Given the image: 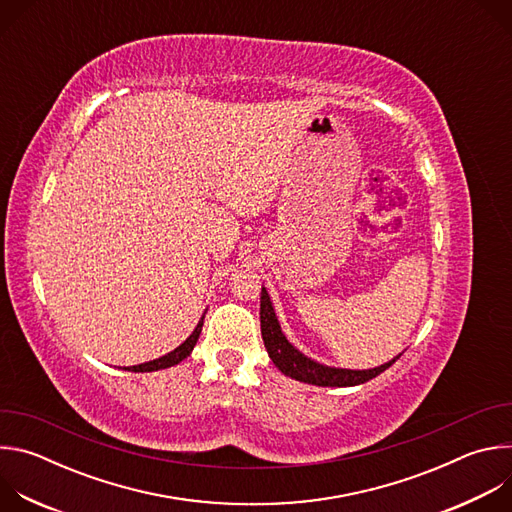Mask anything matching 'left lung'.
Wrapping results in <instances>:
<instances>
[{
	"label": "left lung",
	"mask_w": 512,
	"mask_h": 512,
	"mask_svg": "<svg viewBox=\"0 0 512 512\" xmlns=\"http://www.w3.org/2000/svg\"><path fill=\"white\" fill-rule=\"evenodd\" d=\"M259 318H261V336H263L269 358L273 360L275 367L285 377H291V379H296L300 383L318 385V387H354V385H362V383L375 379L383 371H387L391 364L403 354V352L397 354L389 362L381 364V367L364 369V371L326 367V364L316 362L310 356H306L304 352H300L294 344H291L285 338L265 287H261Z\"/></svg>",
	"instance_id": "1"
}]
</instances>
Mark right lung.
Masks as SVG:
<instances>
[{
	"label": "right lung",
	"mask_w": 512,
	"mask_h": 512,
	"mask_svg": "<svg viewBox=\"0 0 512 512\" xmlns=\"http://www.w3.org/2000/svg\"><path fill=\"white\" fill-rule=\"evenodd\" d=\"M204 314H206V312H204ZM202 324H204V316L198 320L194 332H192L178 348H174L172 352H168V354H164V356H160V358H154V360H150V362H141V364H135V367H127L125 371H131V373H152V371H162V369L174 367V364L182 362V360H184L186 356H190V352L194 350V346H196V342H198V336H200V332H202Z\"/></svg>",
	"instance_id": "right-lung-1"
}]
</instances>
